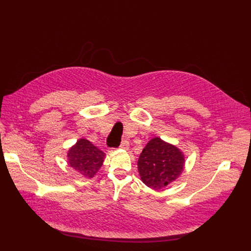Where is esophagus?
Instances as JSON below:
<instances>
[{"instance_id": "obj_1", "label": "esophagus", "mask_w": 251, "mask_h": 251, "mask_svg": "<svg viewBox=\"0 0 251 251\" xmlns=\"http://www.w3.org/2000/svg\"><path fill=\"white\" fill-rule=\"evenodd\" d=\"M120 149H124V150H128L129 149V142L127 140H123L121 145L119 146Z\"/></svg>"}]
</instances>
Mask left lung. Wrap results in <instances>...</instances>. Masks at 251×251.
I'll return each instance as SVG.
<instances>
[{
	"instance_id": "8db88e82",
	"label": "left lung",
	"mask_w": 251,
	"mask_h": 251,
	"mask_svg": "<svg viewBox=\"0 0 251 251\" xmlns=\"http://www.w3.org/2000/svg\"><path fill=\"white\" fill-rule=\"evenodd\" d=\"M184 154L160 138L149 141L138 160L142 182L154 190H160L174 182L184 170Z\"/></svg>"
}]
</instances>
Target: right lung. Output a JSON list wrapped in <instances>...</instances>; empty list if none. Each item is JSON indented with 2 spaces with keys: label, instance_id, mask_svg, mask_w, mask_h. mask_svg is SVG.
Masks as SVG:
<instances>
[{
  "label": "right lung",
  "instance_id": "right-lung-1",
  "mask_svg": "<svg viewBox=\"0 0 251 251\" xmlns=\"http://www.w3.org/2000/svg\"><path fill=\"white\" fill-rule=\"evenodd\" d=\"M105 154L86 139H79L68 151L69 166L86 177H92L102 166Z\"/></svg>",
  "mask_w": 251,
  "mask_h": 251
}]
</instances>
